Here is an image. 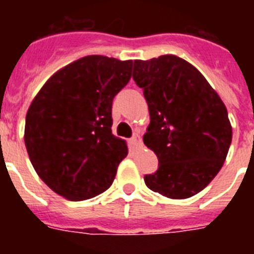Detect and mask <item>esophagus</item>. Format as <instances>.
<instances>
[{
    "instance_id": "esophagus-1",
    "label": "esophagus",
    "mask_w": 254,
    "mask_h": 254,
    "mask_svg": "<svg viewBox=\"0 0 254 254\" xmlns=\"http://www.w3.org/2000/svg\"><path fill=\"white\" fill-rule=\"evenodd\" d=\"M131 143H133L134 146H141V145H142V139H141V135H139L138 133L131 137Z\"/></svg>"
}]
</instances>
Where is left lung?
Returning a JSON list of instances; mask_svg holds the SVG:
<instances>
[{"mask_svg": "<svg viewBox=\"0 0 254 254\" xmlns=\"http://www.w3.org/2000/svg\"><path fill=\"white\" fill-rule=\"evenodd\" d=\"M133 79L150 113L143 143L159 161L145 183L170 199L196 195L220 171L232 142L223 100L192 64L175 55L134 61Z\"/></svg>", "mask_w": 254, "mask_h": 254, "instance_id": "left-lung-1", "label": "left lung"}]
</instances>
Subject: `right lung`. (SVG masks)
<instances>
[{
	"label": "right lung",
	"mask_w": 254,
	"mask_h": 254,
	"mask_svg": "<svg viewBox=\"0 0 254 254\" xmlns=\"http://www.w3.org/2000/svg\"><path fill=\"white\" fill-rule=\"evenodd\" d=\"M133 61L88 55L54 73L26 115L34 170L58 195L85 200L111 187L127 141L112 134V103L129 83Z\"/></svg>",
	"instance_id": "obj_1"
}]
</instances>
